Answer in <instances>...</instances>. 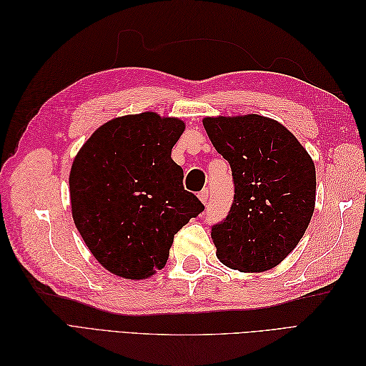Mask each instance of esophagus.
I'll list each match as a JSON object with an SVG mask.
<instances>
[{"label": "esophagus", "mask_w": 366, "mask_h": 366, "mask_svg": "<svg viewBox=\"0 0 366 366\" xmlns=\"http://www.w3.org/2000/svg\"><path fill=\"white\" fill-rule=\"evenodd\" d=\"M198 198H200V200L206 204L207 202H209V189L206 187V189H203L200 194H198Z\"/></svg>", "instance_id": "esophagus-1"}]
</instances>
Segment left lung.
Listing matches in <instances>:
<instances>
[{
  "mask_svg": "<svg viewBox=\"0 0 366 366\" xmlns=\"http://www.w3.org/2000/svg\"><path fill=\"white\" fill-rule=\"evenodd\" d=\"M207 136L232 169L229 214L212 226L217 257L253 273L273 269L304 237L316 200L312 157L292 132L258 114L206 117Z\"/></svg>",
  "mask_w": 366,
  "mask_h": 366,
  "instance_id": "1",
  "label": "left lung"
}]
</instances>
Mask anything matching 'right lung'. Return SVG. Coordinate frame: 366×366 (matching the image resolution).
Here are the masks:
<instances>
[{"mask_svg":"<svg viewBox=\"0 0 366 366\" xmlns=\"http://www.w3.org/2000/svg\"><path fill=\"white\" fill-rule=\"evenodd\" d=\"M184 131L174 117L142 113L107 122L70 172L74 224L107 270L128 280L164 267L174 235L204 210L171 159Z\"/></svg>","mask_w":366,"mask_h":366,"instance_id":"1","label":"right lung"}]
</instances>
